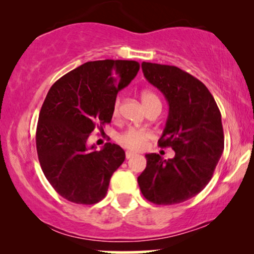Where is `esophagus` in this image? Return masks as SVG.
I'll use <instances>...</instances> for the list:
<instances>
[{"mask_svg": "<svg viewBox=\"0 0 254 254\" xmlns=\"http://www.w3.org/2000/svg\"><path fill=\"white\" fill-rule=\"evenodd\" d=\"M133 155H136V153H133V151L127 150V153H125V156H127V159H130V157H132Z\"/></svg>", "mask_w": 254, "mask_h": 254, "instance_id": "34e87169", "label": "esophagus"}]
</instances>
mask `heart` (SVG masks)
<instances>
[{
	"label": "heart",
	"mask_w": 254,
	"mask_h": 254,
	"mask_svg": "<svg viewBox=\"0 0 254 254\" xmlns=\"http://www.w3.org/2000/svg\"><path fill=\"white\" fill-rule=\"evenodd\" d=\"M141 99L142 103L147 110H149L150 107L155 106V105H161V101L160 99L154 92L151 90H143L141 93ZM119 104H121V100L119 98H117L115 100V104H113V109H112V115L113 117H117L119 113ZM151 137V133L148 130H143V129H137V127H129L121 135L118 136L117 141L118 143H121L123 147L127 148V149L131 150H141L143 149L147 141Z\"/></svg>",
	"instance_id": "obj_1"
}]
</instances>
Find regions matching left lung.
<instances>
[{
    "mask_svg": "<svg viewBox=\"0 0 254 254\" xmlns=\"http://www.w3.org/2000/svg\"><path fill=\"white\" fill-rule=\"evenodd\" d=\"M145 78L167 99L170 112L159 145L176 151L173 159L147 154L137 178L145 199L157 205L183 203L208 185L223 153L221 112L205 84L174 65L142 63Z\"/></svg>",
    "mask_w": 254,
    "mask_h": 254,
    "instance_id": "8db88e82",
    "label": "left lung"
}]
</instances>
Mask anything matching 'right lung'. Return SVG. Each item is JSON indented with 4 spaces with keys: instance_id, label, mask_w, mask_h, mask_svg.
<instances>
[{
    "instance_id": "1",
    "label": "right lung",
    "mask_w": 254,
    "mask_h": 254,
    "mask_svg": "<svg viewBox=\"0 0 254 254\" xmlns=\"http://www.w3.org/2000/svg\"><path fill=\"white\" fill-rule=\"evenodd\" d=\"M139 70L136 61H94L52 84L38 119L36 144L44 176L58 194L76 204H95L106 196L110 179L124 162L115 143L88 147L95 127L111 123L117 93Z\"/></svg>"
}]
</instances>
